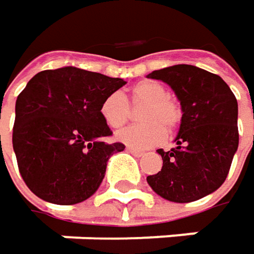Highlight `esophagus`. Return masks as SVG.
Returning a JSON list of instances; mask_svg holds the SVG:
<instances>
[{
  "label": "esophagus",
  "instance_id": "obj_1",
  "mask_svg": "<svg viewBox=\"0 0 254 254\" xmlns=\"http://www.w3.org/2000/svg\"><path fill=\"white\" fill-rule=\"evenodd\" d=\"M127 152H130V154H132V155H135V157H142V155H144V151L136 150V148H133V147H127Z\"/></svg>",
  "mask_w": 254,
  "mask_h": 254
}]
</instances>
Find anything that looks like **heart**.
Listing matches in <instances>:
<instances>
[{"label":"heart","instance_id":"heart-1","mask_svg":"<svg viewBox=\"0 0 254 254\" xmlns=\"http://www.w3.org/2000/svg\"><path fill=\"white\" fill-rule=\"evenodd\" d=\"M139 107L138 119L144 124L129 127L118 132V139L135 148H150L158 145L166 138V127L169 132L180 125L183 110L180 103L169 96L167 88L154 80H142L136 82L129 91V102L118 91L109 94L100 106L103 121L113 129L122 127L130 118V106Z\"/></svg>","mask_w":254,"mask_h":254}]
</instances>
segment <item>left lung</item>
<instances>
[{
    "instance_id": "obj_1",
    "label": "left lung",
    "mask_w": 254,
    "mask_h": 254,
    "mask_svg": "<svg viewBox=\"0 0 254 254\" xmlns=\"http://www.w3.org/2000/svg\"><path fill=\"white\" fill-rule=\"evenodd\" d=\"M148 78L167 82L183 110L176 147L158 154L163 167L147 177L152 190L172 202H193L225 182L239 147L237 99L217 74L193 65L152 71Z\"/></svg>"
}]
</instances>
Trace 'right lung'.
I'll use <instances>...</instances> for the list:
<instances>
[{"label":"right lung","instance_id":"1","mask_svg":"<svg viewBox=\"0 0 254 254\" xmlns=\"http://www.w3.org/2000/svg\"><path fill=\"white\" fill-rule=\"evenodd\" d=\"M75 66L36 74L18 94L12 148L18 172L40 199L74 205L93 195L112 154L122 142H106L112 130L100 113L104 99L125 85Z\"/></svg>","mask_w":254,"mask_h":254}]
</instances>
